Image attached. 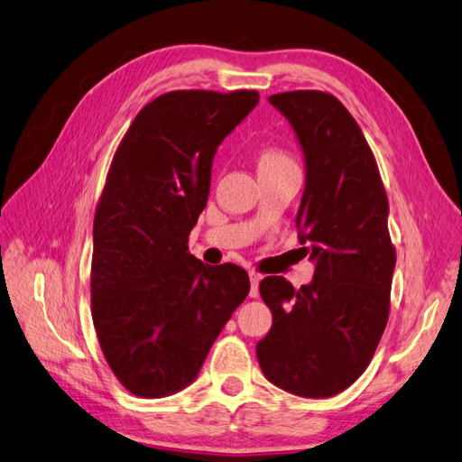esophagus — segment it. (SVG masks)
Segmentation results:
<instances>
[{"label": "esophagus", "instance_id": "1", "mask_svg": "<svg viewBox=\"0 0 462 462\" xmlns=\"http://www.w3.org/2000/svg\"><path fill=\"white\" fill-rule=\"evenodd\" d=\"M249 280H251L249 295H251V297H257V295H259V282H261V276H259L255 271H249Z\"/></svg>", "mask_w": 462, "mask_h": 462}]
</instances>
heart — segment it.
Masks as SVG:
<instances>
[{"label":"heart","instance_id":"1","mask_svg":"<svg viewBox=\"0 0 462 462\" xmlns=\"http://www.w3.org/2000/svg\"><path fill=\"white\" fill-rule=\"evenodd\" d=\"M284 167H295L290 155L280 150H266L259 157V172L261 171H273V169H284Z\"/></svg>","mask_w":462,"mask_h":462}]
</instances>
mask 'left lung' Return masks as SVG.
<instances>
[{
	"instance_id": "obj_1",
	"label": "left lung",
	"mask_w": 462,
	"mask_h": 462,
	"mask_svg": "<svg viewBox=\"0 0 462 462\" xmlns=\"http://www.w3.org/2000/svg\"><path fill=\"white\" fill-rule=\"evenodd\" d=\"M269 103L303 152L295 226L315 276L300 290L282 276L263 278L273 328L257 344V359L284 392L332 397L363 374L388 324L395 269L388 196L359 125L334 96L297 90Z\"/></svg>"
}]
</instances>
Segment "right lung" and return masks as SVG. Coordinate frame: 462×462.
Here are the masks:
<instances>
[{
  "label": "right lung",
  "mask_w": 462,
  "mask_h": 462,
  "mask_svg": "<svg viewBox=\"0 0 462 462\" xmlns=\"http://www.w3.org/2000/svg\"><path fill=\"white\" fill-rule=\"evenodd\" d=\"M257 103L255 90L162 94L113 157L94 218L92 319L134 395L167 397L196 380L249 293L242 266L201 263L188 236L209 198L218 145Z\"/></svg>",
  "instance_id": "right-lung-1"
}]
</instances>
